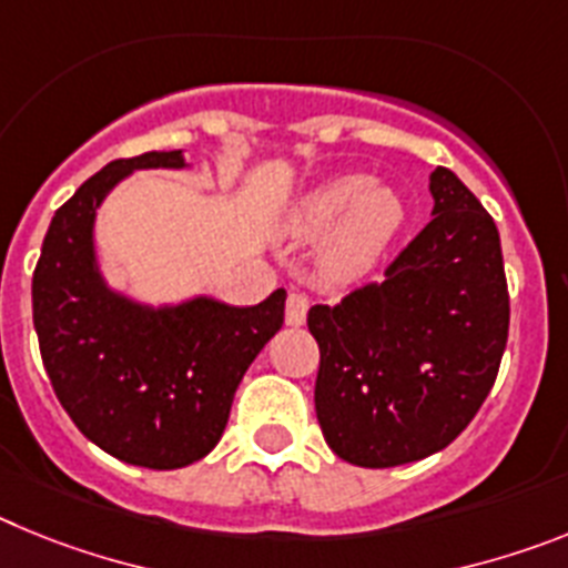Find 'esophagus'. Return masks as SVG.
I'll return each mask as SVG.
<instances>
[{"mask_svg": "<svg viewBox=\"0 0 568 568\" xmlns=\"http://www.w3.org/2000/svg\"><path fill=\"white\" fill-rule=\"evenodd\" d=\"M310 301L304 293H290L287 295V327H301L307 321Z\"/></svg>", "mask_w": 568, "mask_h": 568, "instance_id": "1", "label": "esophagus"}]
</instances>
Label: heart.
Wrapping results in <instances>:
<instances>
[{"mask_svg":"<svg viewBox=\"0 0 568 568\" xmlns=\"http://www.w3.org/2000/svg\"><path fill=\"white\" fill-rule=\"evenodd\" d=\"M406 222L404 199L389 184L361 173L324 179L284 215L295 241H321L318 273L329 284H349L384 258Z\"/></svg>","mask_w":568,"mask_h":568,"instance_id":"1","label":"heart"}]
</instances>
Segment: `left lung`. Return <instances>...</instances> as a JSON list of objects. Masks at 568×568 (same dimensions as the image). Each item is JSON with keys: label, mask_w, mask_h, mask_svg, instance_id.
<instances>
[{"label": "left lung", "mask_w": 568, "mask_h": 568, "mask_svg": "<svg viewBox=\"0 0 568 568\" xmlns=\"http://www.w3.org/2000/svg\"><path fill=\"white\" fill-rule=\"evenodd\" d=\"M433 222L341 304H315V415L338 458L413 464L453 444L498 378L509 335L500 235L453 170L429 175Z\"/></svg>", "instance_id": "obj_1"}]
</instances>
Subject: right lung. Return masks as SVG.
<instances>
[{"instance_id":"add662e5","label":"right lung","mask_w":568,"mask_h":568,"mask_svg":"<svg viewBox=\"0 0 568 568\" xmlns=\"http://www.w3.org/2000/svg\"><path fill=\"white\" fill-rule=\"evenodd\" d=\"M187 168L182 150L119 159L57 210L33 273V327L59 404L113 458L182 469L213 453L241 378L284 324L287 293L255 307L210 295L142 304L108 284L97 213L133 170Z\"/></svg>"}]
</instances>
